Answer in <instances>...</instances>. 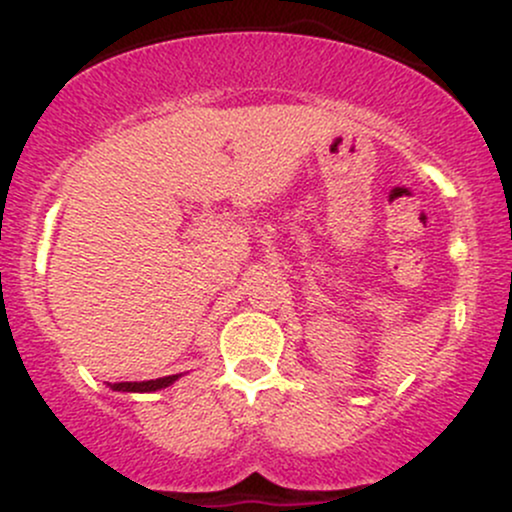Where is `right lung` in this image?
<instances>
[{
	"label": "right lung",
	"mask_w": 512,
	"mask_h": 512,
	"mask_svg": "<svg viewBox=\"0 0 512 512\" xmlns=\"http://www.w3.org/2000/svg\"><path fill=\"white\" fill-rule=\"evenodd\" d=\"M180 375H166V378H156V380H142V383H113L115 392H156L163 390V387L173 385Z\"/></svg>",
	"instance_id": "right-lung-1"
}]
</instances>
